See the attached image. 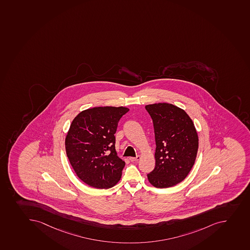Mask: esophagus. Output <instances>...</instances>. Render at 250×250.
I'll return each mask as SVG.
<instances>
[{
  "label": "esophagus",
  "mask_w": 250,
  "mask_h": 250,
  "mask_svg": "<svg viewBox=\"0 0 250 250\" xmlns=\"http://www.w3.org/2000/svg\"><path fill=\"white\" fill-rule=\"evenodd\" d=\"M140 159V156H135V157H130V158H129V160H130V161H132V162H136V161H139Z\"/></svg>",
  "instance_id": "esophagus-1"
}]
</instances>
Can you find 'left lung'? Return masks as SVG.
<instances>
[{"mask_svg": "<svg viewBox=\"0 0 250 250\" xmlns=\"http://www.w3.org/2000/svg\"><path fill=\"white\" fill-rule=\"evenodd\" d=\"M152 118L156 141V166L147 174L157 188L173 187L186 178L196 159V129L185 110L168 103L145 106Z\"/></svg>", "mask_w": 250, "mask_h": 250, "instance_id": "obj_1", "label": "left lung"}]
</instances>
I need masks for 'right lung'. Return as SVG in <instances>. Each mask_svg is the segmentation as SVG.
<instances>
[{
  "instance_id": "obj_1",
  "label": "right lung",
  "mask_w": 250,
  "mask_h": 250,
  "mask_svg": "<svg viewBox=\"0 0 250 250\" xmlns=\"http://www.w3.org/2000/svg\"><path fill=\"white\" fill-rule=\"evenodd\" d=\"M128 108L94 107L80 113L65 139L66 153L80 179L90 187L108 189L122 176L125 162L115 151L119 120Z\"/></svg>"
}]
</instances>
